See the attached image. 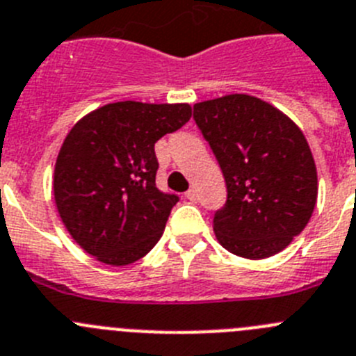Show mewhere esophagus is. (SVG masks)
I'll list each match as a JSON object with an SVG mask.
<instances>
[{"instance_id": "1", "label": "esophagus", "mask_w": 356, "mask_h": 356, "mask_svg": "<svg viewBox=\"0 0 356 356\" xmlns=\"http://www.w3.org/2000/svg\"><path fill=\"white\" fill-rule=\"evenodd\" d=\"M186 198H188V200H191V202H197L198 200L197 190H193V188H191V190L186 191Z\"/></svg>"}]
</instances>
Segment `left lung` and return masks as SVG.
I'll return each mask as SVG.
<instances>
[{"label": "left lung", "instance_id": "1", "mask_svg": "<svg viewBox=\"0 0 356 356\" xmlns=\"http://www.w3.org/2000/svg\"><path fill=\"white\" fill-rule=\"evenodd\" d=\"M193 120L225 177L227 200L213 218L218 241L246 259L282 252L305 229L318 198V172L302 131L245 94L198 102Z\"/></svg>", "mask_w": 356, "mask_h": 356}]
</instances>
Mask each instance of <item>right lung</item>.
I'll list each match as a JSON object with an SVG mask.
<instances>
[{
  "label": "right lung",
  "instance_id": "1",
  "mask_svg": "<svg viewBox=\"0 0 356 356\" xmlns=\"http://www.w3.org/2000/svg\"><path fill=\"white\" fill-rule=\"evenodd\" d=\"M190 117V104L124 101L92 111L70 129L53 190L63 225L85 252L126 266L154 248L179 202L156 186L154 143Z\"/></svg>",
  "mask_w": 356,
  "mask_h": 356
}]
</instances>
